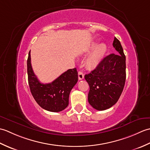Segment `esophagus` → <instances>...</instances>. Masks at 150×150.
Listing matches in <instances>:
<instances>
[{
  "label": "esophagus",
  "instance_id": "1",
  "mask_svg": "<svg viewBox=\"0 0 150 150\" xmlns=\"http://www.w3.org/2000/svg\"><path fill=\"white\" fill-rule=\"evenodd\" d=\"M78 77H79V80H82V79H83L84 77L83 73H82L81 71H79V73H78Z\"/></svg>",
  "mask_w": 150,
  "mask_h": 150
}]
</instances>
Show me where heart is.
<instances>
[{"instance_id":"obj_1","label":"heart","mask_w":150,"mask_h":150,"mask_svg":"<svg viewBox=\"0 0 150 150\" xmlns=\"http://www.w3.org/2000/svg\"><path fill=\"white\" fill-rule=\"evenodd\" d=\"M93 50L90 57H88L86 61V65L88 68L94 69L99 65L102 60L106 55L108 51V47L106 44L104 43L98 45L97 42H94L89 49V51Z\"/></svg>"}]
</instances>
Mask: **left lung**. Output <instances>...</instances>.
I'll use <instances>...</instances> for the list:
<instances>
[{
	"label": "left lung",
	"instance_id": "left-lung-1",
	"mask_svg": "<svg viewBox=\"0 0 150 150\" xmlns=\"http://www.w3.org/2000/svg\"><path fill=\"white\" fill-rule=\"evenodd\" d=\"M113 46L119 53L104 57L96 68L84 77L90 86L88 102L97 110H107L116 104L125 84L126 56L116 37Z\"/></svg>",
	"mask_w": 150,
	"mask_h": 150
}]
</instances>
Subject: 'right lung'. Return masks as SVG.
Here are the masks:
<instances>
[{"label": "right lung", "instance_id": "obj_1", "mask_svg": "<svg viewBox=\"0 0 150 150\" xmlns=\"http://www.w3.org/2000/svg\"><path fill=\"white\" fill-rule=\"evenodd\" d=\"M28 83L34 99L43 109L59 112L68 106L70 91L78 81L77 69H69L55 81L42 84L35 75L31 64L30 51L27 60Z\"/></svg>", "mask_w": 150, "mask_h": 150}]
</instances>
